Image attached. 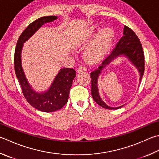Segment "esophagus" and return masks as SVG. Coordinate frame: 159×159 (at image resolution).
<instances>
[{"label":"esophagus","mask_w":159,"mask_h":159,"mask_svg":"<svg viewBox=\"0 0 159 159\" xmlns=\"http://www.w3.org/2000/svg\"><path fill=\"white\" fill-rule=\"evenodd\" d=\"M87 70V68L83 66V65H80V66H79V67L78 68V71L79 72H83V71H85Z\"/></svg>","instance_id":"1"}]
</instances>
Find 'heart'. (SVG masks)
<instances>
[{"mask_svg": "<svg viewBox=\"0 0 159 159\" xmlns=\"http://www.w3.org/2000/svg\"><path fill=\"white\" fill-rule=\"evenodd\" d=\"M96 26H93L90 30V34H94ZM114 36L113 30L110 28H105L96 36L93 41L87 48L84 56L87 60L95 62L103 57L110 47Z\"/></svg>", "mask_w": 159, "mask_h": 159, "instance_id": "1", "label": "heart"}]
</instances>
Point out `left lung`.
<instances>
[{
	"instance_id": "8db88e82",
	"label": "left lung",
	"mask_w": 159,
	"mask_h": 159,
	"mask_svg": "<svg viewBox=\"0 0 159 159\" xmlns=\"http://www.w3.org/2000/svg\"><path fill=\"white\" fill-rule=\"evenodd\" d=\"M120 57H125L130 63L134 66L139 73L140 79L139 82H141L142 77L144 74L145 69V58L144 54L143 51V48L138 36L133 31L127 26H124L123 36L120 39L119 43L111 54L102 61L101 65H100L94 71L90 74L92 82L91 93L92 98L94 101L101 107L108 109V110H117L124 106V105L119 107H114L107 105L102 100L98 92V77L103 70L111 62Z\"/></svg>"
}]
</instances>
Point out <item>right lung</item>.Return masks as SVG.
Returning <instances> with one entry per match:
<instances>
[{
    "label": "right lung",
    "mask_w": 159,
    "mask_h": 159,
    "mask_svg": "<svg viewBox=\"0 0 159 159\" xmlns=\"http://www.w3.org/2000/svg\"><path fill=\"white\" fill-rule=\"evenodd\" d=\"M57 18L55 16H43L30 24L19 36L14 53L15 73L23 95L32 107L44 112L57 111L67 103L73 80L76 77V71L72 68H61L46 91L36 92L31 86L25 74L22 66L21 53L24 43L37 30L45 23H50Z\"/></svg>",
    "instance_id": "1"
}]
</instances>
